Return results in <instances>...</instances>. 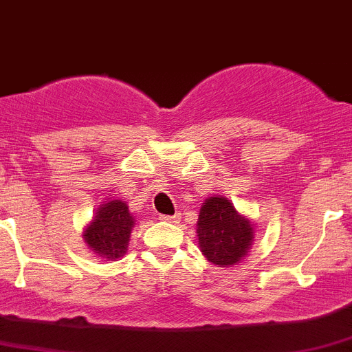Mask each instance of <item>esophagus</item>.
<instances>
[{
  "label": "esophagus",
  "mask_w": 352,
  "mask_h": 352,
  "mask_svg": "<svg viewBox=\"0 0 352 352\" xmlns=\"http://www.w3.org/2000/svg\"><path fill=\"white\" fill-rule=\"evenodd\" d=\"M159 219H160V221H164V223L177 224L180 221V214L179 213H175V214H160Z\"/></svg>",
  "instance_id": "34e87169"
}]
</instances>
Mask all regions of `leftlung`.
<instances>
[{"label":"left lung","mask_w":352,"mask_h":352,"mask_svg":"<svg viewBox=\"0 0 352 352\" xmlns=\"http://www.w3.org/2000/svg\"><path fill=\"white\" fill-rule=\"evenodd\" d=\"M197 226L201 252L219 267L239 262L251 245L252 224L223 197H210L203 203Z\"/></svg>","instance_id":"obj_1"}]
</instances>
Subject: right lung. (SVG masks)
Wrapping results in <instances>:
<instances>
[{
  "mask_svg": "<svg viewBox=\"0 0 352 352\" xmlns=\"http://www.w3.org/2000/svg\"><path fill=\"white\" fill-rule=\"evenodd\" d=\"M133 226L134 219L126 203L111 200L100 206L95 219L83 236L93 252L114 261L126 252Z\"/></svg>",
  "mask_w": 352,
  "mask_h": 352,
  "instance_id": "add662e5",
  "label": "right lung"
}]
</instances>
